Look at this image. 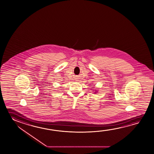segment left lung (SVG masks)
Masks as SVG:
<instances>
[{
    "mask_svg": "<svg viewBox=\"0 0 154 154\" xmlns=\"http://www.w3.org/2000/svg\"><path fill=\"white\" fill-rule=\"evenodd\" d=\"M95 93H96V92H95Z\"/></svg>",
    "mask_w": 154,
    "mask_h": 154,
    "instance_id": "1",
    "label": "left lung"
}]
</instances>
